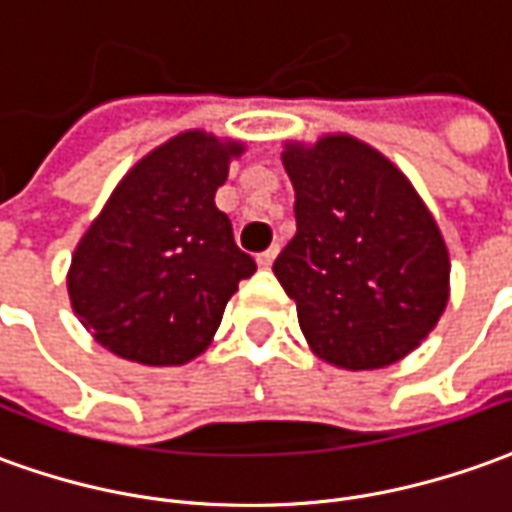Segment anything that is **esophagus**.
<instances>
[{
  "label": "esophagus",
  "instance_id": "1",
  "mask_svg": "<svg viewBox=\"0 0 512 512\" xmlns=\"http://www.w3.org/2000/svg\"><path fill=\"white\" fill-rule=\"evenodd\" d=\"M275 253H278V245H273V248H267L264 253H259V256H256L259 267H264V270H267V267L275 262Z\"/></svg>",
  "mask_w": 512,
  "mask_h": 512
}]
</instances>
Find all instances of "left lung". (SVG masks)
Here are the masks:
<instances>
[{
  "label": "left lung",
  "instance_id": "8db88e82",
  "mask_svg": "<svg viewBox=\"0 0 512 512\" xmlns=\"http://www.w3.org/2000/svg\"><path fill=\"white\" fill-rule=\"evenodd\" d=\"M295 237L273 264L311 353L361 372L402 361L449 300V250L408 176L353 134L286 140Z\"/></svg>",
  "mask_w": 512,
  "mask_h": 512
}]
</instances>
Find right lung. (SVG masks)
I'll return each mask as SVG.
<instances>
[{
	"label": "right lung",
	"instance_id": "add662e5",
	"mask_svg": "<svg viewBox=\"0 0 512 512\" xmlns=\"http://www.w3.org/2000/svg\"><path fill=\"white\" fill-rule=\"evenodd\" d=\"M242 154V140L187 129L126 170L65 278L101 347L134 364L181 366L212 344L239 281L256 273L215 206Z\"/></svg>",
	"mask_w": 512,
	"mask_h": 512
}]
</instances>
